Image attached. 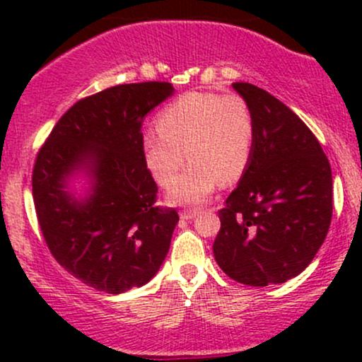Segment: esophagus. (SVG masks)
<instances>
[{
  "label": "esophagus",
  "mask_w": 362,
  "mask_h": 362,
  "mask_svg": "<svg viewBox=\"0 0 362 362\" xmlns=\"http://www.w3.org/2000/svg\"><path fill=\"white\" fill-rule=\"evenodd\" d=\"M199 213H201V211L199 209H184L180 213V218L182 219H192V218H195V216H197Z\"/></svg>",
  "instance_id": "esophagus-1"
}]
</instances>
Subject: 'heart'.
<instances>
[{
	"mask_svg": "<svg viewBox=\"0 0 362 362\" xmlns=\"http://www.w3.org/2000/svg\"><path fill=\"white\" fill-rule=\"evenodd\" d=\"M156 129L144 132L141 146L158 184H172L186 156L193 160L170 189L172 202H204L219 182L238 180L250 163L255 124L240 95L190 91L158 114Z\"/></svg>",
	"mask_w": 362,
	"mask_h": 362,
	"instance_id": "b5f03b06",
	"label": "heart"
}]
</instances>
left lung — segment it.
<instances>
[{"label":"left lung","instance_id":"8db88e82","mask_svg":"<svg viewBox=\"0 0 362 362\" xmlns=\"http://www.w3.org/2000/svg\"><path fill=\"white\" fill-rule=\"evenodd\" d=\"M250 107V163L219 209L213 252L231 279L281 284L310 265L332 221V170L318 139L269 91L233 83Z\"/></svg>","mask_w":362,"mask_h":362}]
</instances>
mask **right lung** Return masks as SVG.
Masks as SVG:
<instances>
[{
	"mask_svg": "<svg viewBox=\"0 0 362 362\" xmlns=\"http://www.w3.org/2000/svg\"><path fill=\"white\" fill-rule=\"evenodd\" d=\"M170 95L172 83L146 81L81 98L37 153L32 194L45 243L59 265L98 291L144 286L168 253L178 214L156 206L141 126ZM76 171L90 178L83 199L67 192Z\"/></svg>",
	"mask_w": 362,
	"mask_h": 362,
	"instance_id": "1",
	"label": "right lung"
}]
</instances>
